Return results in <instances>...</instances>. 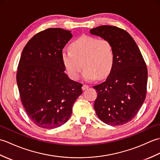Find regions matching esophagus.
I'll use <instances>...</instances> for the list:
<instances>
[{"mask_svg":"<svg viewBox=\"0 0 160 160\" xmlns=\"http://www.w3.org/2000/svg\"><path fill=\"white\" fill-rule=\"evenodd\" d=\"M89 87V85H87V84H83L82 89V90H86V89H87Z\"/></svg>","mask_w":160,"mask_h":160,"instance_id":"esophagus-1","label":"esophagus"}]
</instances>
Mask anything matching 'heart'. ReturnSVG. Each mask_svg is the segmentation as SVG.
Segmentation results:
<instances>
[{"mask_svg":"<svg viewBox=\"0 0 160 160\" xmlns=\"http://www.w3.org/2000/svg\"><path fill=\"white\" fill-rule=\"evenodd\" d=\"M70 50L62 53V60L71 79H79L83 65L86 80L107 78L113 69L115 55L112 44L106 39L83 35L70 45ZM83 64H82V63Z\"/></svg>","mask_w":160,"mask_h":160,"instance_id":"obj_1","label":"heart"}]
</instances>
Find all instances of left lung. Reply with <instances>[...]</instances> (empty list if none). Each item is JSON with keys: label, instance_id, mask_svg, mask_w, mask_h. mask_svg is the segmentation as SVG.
Instances as JSON below:
<instances>
[{"label": "left lung", "instance_id": "8db88e82", "mask_svg": "<svg viewBox=\"0 0 160 160\" xmlns=\"http://www.w3.org/2000/svg\"><path fill=\"white\" fill-rule=\"evenodd\" d=\"M90 33L108 40L115 55L113 67L107 80L93 87L98 94L94 109L104 123L124 124L135 118L146 98V62L137 44L125 30L102 25L91 29Z\"/></svg>", "mask_w": 160, "mask_h": 160}]
</instances>
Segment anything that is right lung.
Here are the masks:
<instances>
[{
	"mask_svg": "<svg viewBox=\"0 0 160 160\" xmlns=\"http://www.w3.org/2000/svg\"><path fill=\"white\" fill-rule=\"evenodd\" d=\"M70 31L49 28L36 33L24 47L16 74L20 98L27 114L43 128H55L69 120L82 84L64 72L62 49Z\"/></svg>",
	"mask_w": 160,
	"mask_h": 160,
	"instance_id": "add662e5",
	"label": "right lung"
}]
</instances>
